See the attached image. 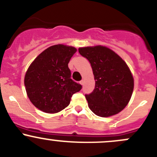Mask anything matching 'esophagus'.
Returning <instances> with one entry per match:
<instances>
[{"instance_id": "esophagus-1", "label": "esophagus", "mask_w": 157, "mask_h": 157, "mask_svg": "<svg viewBox=\"0 0 157 157\" xmlns=\"http://www.w3.org/2000/svg\"><path fill=\"white\" fill-rule=\"evenodd\" d=\"M80 83L81 85H83V84H84V81H83V80H81V81L80 82Z\"/></svg>"}]
</instances>
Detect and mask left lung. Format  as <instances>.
Masks as SVG:
<instances>
[{
    "instance_id": "8db88e82",
    "label": "left lung",
    "mask_w": 157,
    "mask_h": 157,
    "mask_svg": "<svg viewBox=\"0 0 157 157\" xmlns=\"http://www.w3.org/2000/svg\"><path fill=\"white\" fill-rule=\"evenodd\" d=\"M79 53L90 61L95 89L86 94L90 110L100 117L116 115L125 108L134 90V78L127 64L105 46L84 47Z\"/></svg>"
}]
</instances>
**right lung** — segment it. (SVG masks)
<instances>
[{"instance_id": "1", "label": "right lung", "mask_w": 157, "mask_h": 157, "mask_svg": "<svg viewBox=\"0 0 157 157\" xmlns=\"http://www.w3.org/2000/svg\"><path fill=\"white\" fill-rule=\"evenodd\" d=\"M77 52L72 46L55 45L42 52L26 73L24 84L32 103L46 113H57L70 104L82 86L71 78L68 63Z\"/></svg>"}]
</instances>
